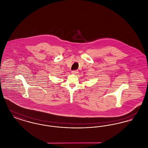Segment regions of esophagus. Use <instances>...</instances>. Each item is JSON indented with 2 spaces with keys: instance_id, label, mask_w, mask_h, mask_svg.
Masks as SVG:
<instances>
[{
  "instance_id": "1",
  "label": "esophagus",
  "mask_w": 148,
  "mask_h": 148,
  "mask_svg": "<svg viewBox=\"0 0 148 148\" xmlns=\"http://www.w3.org/2000/svg\"><path fill=\"white\" fill-rule=\"evenodd\" d=\"M78 73H79L78 71H77V70L71 71V73H72L73 74H78Z\"/></svg>"
}]
</instances>
